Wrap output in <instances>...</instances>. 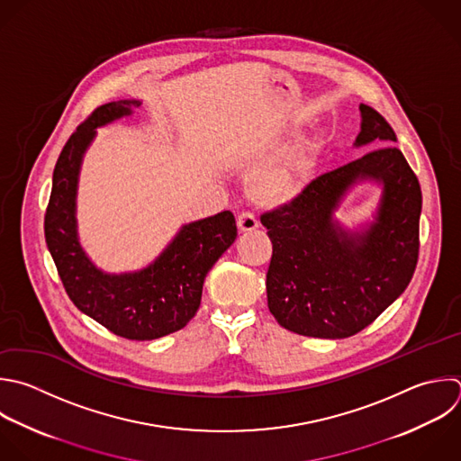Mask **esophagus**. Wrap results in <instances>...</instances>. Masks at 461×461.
<instances>
[{"mask_svg":"<svg viewBox=\"0 0 461 461\" xmlns=\"http://www.w3.org/2000/svg\"><path fill=\"white\" fill-rule=\"evenodd\" d=\"M258 220H256V216L252 214V212H249V211H243V212H240L238 214V229L241 230V232H250V230H254V229H258Z\"/></svg>","mask_w":461,"mask_h":461,"instance_id":"34e87169","label":"esophagus"}]
</instances>
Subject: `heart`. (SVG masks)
Segmentation results:
<instances>
[{"mask_svg": "<svg viewBox=\"0 0 461 461\" xmlns=\"http://www.w3.org/2000/svg\"><path fill=\"white\" fill-rule=\"evenodd\" d=\"M313 162L304 149H294L263 167L252 180L250 191L258 203L276 207L295 200L304 189Z\"/></svg>", "mask_w": 461, "mask_h": 461, "instance_id": "b5f03b06", "label": "heart"}]
</instances>
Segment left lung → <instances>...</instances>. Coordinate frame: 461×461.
I'll use <instances>...</instances> for the list:
<instances>
[{
	"instance_id": "1",
	"label": "left lung",
	"mask_w": 461,
	"mask_h": 461,
	"mask_svg": "<svg viewBox=\"0 0 461 461\" xmlns=\"http://www.w3.org/2000/svg\"><path fill=\"white\" fill-rule=\"evenodd\" d=\"M355 146L384 144L313 178L301 194L261 216L272 241L268 310L299 335L346 339L369 326L407 288L418 261L421 191L387 121L360 104ZM388 146L385 147L384 144ZM383 185L375 220L349 231L333 218L358 181Z\"/></svg>"
}]
</instances>
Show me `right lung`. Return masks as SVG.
<instances>
[{"label": "right lung", "mask_w": 461, "mask_h": 461, "mask_svg": "<svg viewBox=\"0 0 461 461\" xmlns=\"http://www.w3.org/2000/svg\"><path fill=\"white\" fill-rule=\"evenodd\" d=\"M139 101L99 106L65 144L52 178L45 240L74 304L131 340H153L182 330L196 313L207 272L238 236L230 211L187 223L146 268L106 274L86 256L77 236L76 198L83 157L95 130L133 113Z\"/></svg>", "instance_id": "add662e5"}]
</instances>
